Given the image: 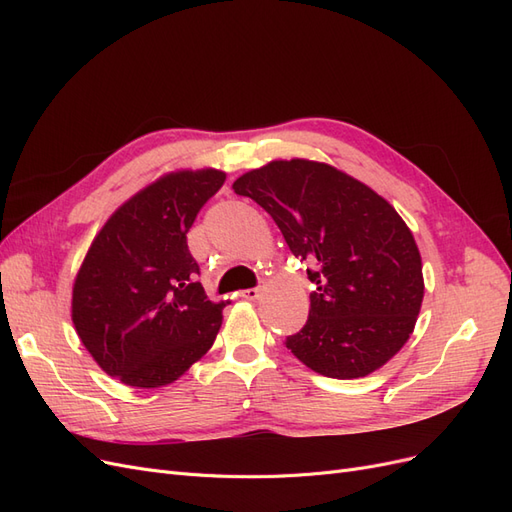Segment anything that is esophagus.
<instances>
[{"label":"esophagus","instance_id":"esophagus-1","mask_svg":"<svg viewBox=\"0 0 512 512\" xmlns=\"http://www.w3.org/2000/svg\"><path fill=\"white\" fill-rule=\"evenodd\" d=\"M260 294H262V288H245L241 292V297L247 301H256V299H260Z\"/></svg>","mask_w":512,"mask_h":512}]
</instances>
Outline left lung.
<instances>
[{"instance_id": "left-lung-1", "label": "left lung", "mask_w": 512, "mask_h": 512, "mask_svg": "<svg viewBox=\"0 0 512 512\" xmlns=\"http://www.w3.org/2000/svg\"><path fill=\"white\" fill-rule=\"evenodd\" d=\"M232 190L265 209L307 260L305 327L286 348L316 374L365 378L404 348L421 312L423 262L412 230L363 181L314 160H273Z\"/></svg>"}]
</instances>
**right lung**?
Here are the masks:
<instances>
[{
    "instance_id": "right-lung-1",
    "label": "right lung",
    "mask_w": 512,
    "mask_h": 512,
    "mask_svg": "<svg viewBox=\"0 0 512 512\" xmlns=\"http://www.w3.org/2000/svg\"><path fill=\"white\" fill-rule=\"evenodd\" d=\"M218 168L173 170L128 198L91 241L72 286L76 335L134 389L179 380L213 346L226 303L196 282L188 230L218 192Z\"/></svg>"
}]
</instances>
